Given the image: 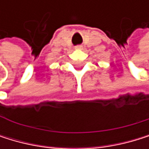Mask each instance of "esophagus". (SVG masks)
<instances>
[{"label": "esophagus", "instance_id": "1", "mask_svg": "<svg viewBox=\"0 0 149 149\" xmlns=\"http://www.w3.org/2000/svg\"><path fill=\"white\" fill-rule=\"evenodd\" d=\"M75 48H76L77 50H80V49H82V46H81V45H77Z\"/></svg>", "mask_w": 149, "mask_h": 149}]
</instances>
